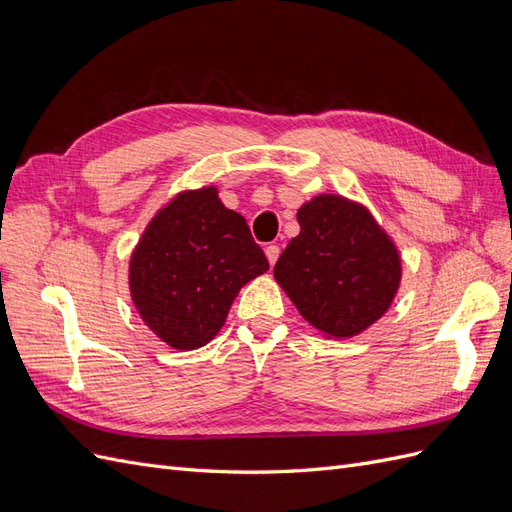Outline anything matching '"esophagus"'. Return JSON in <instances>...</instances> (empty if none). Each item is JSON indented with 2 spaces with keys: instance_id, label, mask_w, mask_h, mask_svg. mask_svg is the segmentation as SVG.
<instances>
[{
  "instance_id": "obj_1",
  "label": "esophagus",
  "mask_w": 512,
  "mask_h": 512,
  "mask_svg": "<svg viewBox=\"0 0 512 512\" xmlns=\"http://www.w3.org/2000/svg\"><path fill=\"white\" fill-rule=\"evenodd\" d=\"M265 254H267V258H269L271 265H275L277 258H280V245H275V243L267 245V247H265Z\"/></svg>"
}]
</instances>
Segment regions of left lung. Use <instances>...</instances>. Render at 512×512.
Listing matches in <instances>:
<instances>
[{
	"label": "left lung",
	"instance_id": "8db88e82",
	"mask_svg": "<svg viewBox=\"0 0 512 512\" xmlns=\"http://www.w3.org/2000/svg\"><path fill=\"white\" fill-rule=\"evenodd\" d=\"M273 275L301 316L322 333L352 337L389 309L399 288V254L369 211L342 196L305 203Z\"/></svg>",
	"mask_w": 512,
	"mask_h": 512
}]
</instances>
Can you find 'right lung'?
<instances>
[{
	"label": "right lung",
	"mask_w": 512,
	"mask_h": 512,
	"mask_svg": "<svg viewBox=\"0 0 512 512\" xmlns=\"http://www.w3.org/2000/svg\"><path fill=\"white\" fill-rule=\"evenodd\" d=\"M269 269L245 218L215 188L183 192L147 226L130 262V290L147 327L177 350L224 327L241 286Z\"/></svg>",
	"instance_id": "right-lung-1"
}]
</instances>
